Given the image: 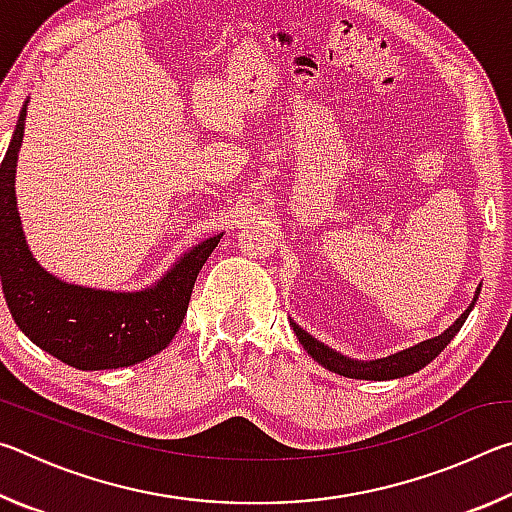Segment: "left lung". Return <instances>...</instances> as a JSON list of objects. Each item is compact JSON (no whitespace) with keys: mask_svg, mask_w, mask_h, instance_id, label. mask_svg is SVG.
I'll return each mask as SVG.
<instances>
[{"mask_svg":"<svg viewBox=\"0 0 512 512\" xmlns=\"http://www.w3.org/2000/svg\"><path fill=\"white\" fill-rule=\"evenodd\" d=\"M476 298H479V291H476ZM476 298H474V302H476ZM474 302L470 305V309H465V314H461V318H458L452 327L445 329V332L436 336V339L422 341V343L415 345V348L397 352V354H393V357L366 361V363L341 357V354L329 350L327 345L318 343L316 339H311L305 329L298 327L296 323H291V325H293V332L298 334L302 348H305L311 354V359H316L320 366H325L327 370L336 372V375H343V377H350V379L384 381V379H397V377L413 375V372H418L420 368H424L427 363L436 359L438 354L447 348V343L458 334V329L463 327V323L467 320V316H470V311L474 307Z\"/></svg>","mask_w":512,"mask_h":512,"instance_id":"1","label":"left lung"}]
</instances>
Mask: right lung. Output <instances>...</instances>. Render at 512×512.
<instances>
[{
  "mask_svg": "<svg viewBox=\"0 0 512 512\" xmlns=\"http://www.w3.org/2000/svg\"><path fill=\"white\" fill-rule=\"evenodd\" d=\"M24 119L27 103L0 164V277L17 327L38 348L79 370L126 368L162 352L183 325L198 271L221 235L189 250L146 291H94L56 280L29 253L15 205Z\"/></svg>",
  "mask_w": 512,
  "mask_h": 512,
  "instance_id": "right-lung-1",
  "label": "right lung"
}]
</instances>
